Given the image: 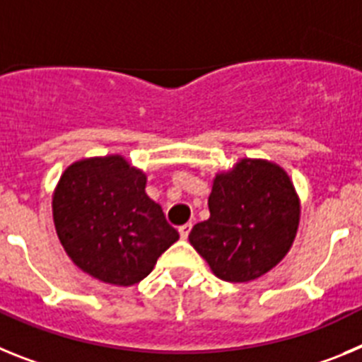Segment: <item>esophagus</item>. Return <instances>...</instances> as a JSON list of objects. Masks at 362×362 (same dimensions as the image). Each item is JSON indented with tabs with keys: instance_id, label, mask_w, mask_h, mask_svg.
<instances>
[{
	"instance_id": "esophagus-1",
	"label": "esophagus",
	"mask_w": 362,
	"mask_h": 362,
	"mask_svg": "<svg viewBox=\"0 0 362 362\" xmlns=\"http://www.w3.org/2000/svg\"><path fill=\"white\" fill-rule=\"evenodd\" d=\"M190 230H192V223H185L183 226H179V235H181V239H187Z\"/></svg>"
}]
</instances>
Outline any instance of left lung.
I'll list each match as a JSON object with an SVG mask.
<instances>
[{
	"instance_id": "8db88e82",
	"label": "left lung",
	"mask_w": 362,
	"mask_h": 362,
	"mask_svg": "<svg viewBox=\"0 0 362 362\" xmlns=\"http://www.w3.org/2000/svg\"><path fill=\"white\" fill-rule=\"evenodd\" d=\"M210 217L188 241L219 279L248 283L279 264L292 248L300 201L292 179L267 159H239L214 177Z\"/></svg>"
}]
</instances>
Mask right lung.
I'll return each mask as SVG.
<instances>
[{"mask_svg":"<svg viewBox=\"0 0 362 362\" xmlns=\"http://www.w3.org/2000/svg\"><path fill=\"white\" fill-rule=\"evenodd\" d=\"M145 187V172L117 153L81 159L63 172L52 216L76 267L116 286H132L153 270L179 233Z\"/></svg>","mask_w":362,"mask_h":362,"instance_id":"add662e5","label":"right lung"}]
</instances>
